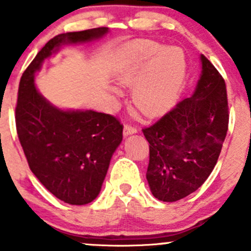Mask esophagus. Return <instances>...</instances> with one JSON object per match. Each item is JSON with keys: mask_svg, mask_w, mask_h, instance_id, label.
I'll use <instances>...</instances> for the list:
<instances>
[{"mask_svg": "<svg viewBox=\"0 0 251 251\" xmlns=\"http://www.w3.org/2000/svg\"><path fill=\"white\" fill-rule=\"evenodd\" d=\"M137 132V130H136V127H133V126H131V125H125L124 126V136H125V137H127V136H130V135H133V133H136Z\"/></svg>", "mask_w": 251, "mask_h": 251, "instance_id": "esophagus-1", "label": "esophagus"}]
</instances>
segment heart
I'll list each match as a JSON object with an SVG mask.
<instances>
[{
	"instance_id": "obj_1",
	"label": "heart",
	"mask_w": 251,
	"mask_h": 251,
	"mask_svg": "<svg viewBox=\"0 0 251 251\" xmlns=\"http://www.w3.org/2000/svg\"><path fill=\"white\" fill-rule=\"evenodd\" d=\"M186 58L178 47H163L149 40L128 45L119 53L113 68L116 82L132 86L133 107L147 116L168 111L177 102L186 78ZM111 92L120 97L113 87Z\"/></svg>"
}]
</instances>
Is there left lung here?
Masks as SVG:
<instances>
[{
    "label": "left lung",
    "mask_w": 251,
    "mask_h": 251,
    "mask_svg": "<svg viewBox=\"0 0 251 251\" xmlns=\"http://www.w3.org/2000/svg\"><path fill=\"white\" fill-rule=\"evenodd\" d=\"M201 62L193 95L142 130L149 142L147 181L161 201H179L206 181L228 130L226 83L203 54Z\"/></svg>",
    "instance_id": "obj_1"
}]
</instances>
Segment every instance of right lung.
<instances>
[{
  "label": "right lung",
  "instance_id": "right-lung-1",
  "mask_svg": "<svg viewBox=\"0 0 251 251\" xmlns=\"http://www.w3.org/2000/svg\"><path fill=\"white\" fill-rule=\"evenodd\" d=\"M108 27L65 32L47 42L23 74L16 125L30 170L59 201L85 205L97 198L110 159L123 141V125L109 114L62 109L35 85V74L63 45L100 40Z\"/></svg>",
  "mask_w": 251,
  "mask_h": 251
}]
</instances>
